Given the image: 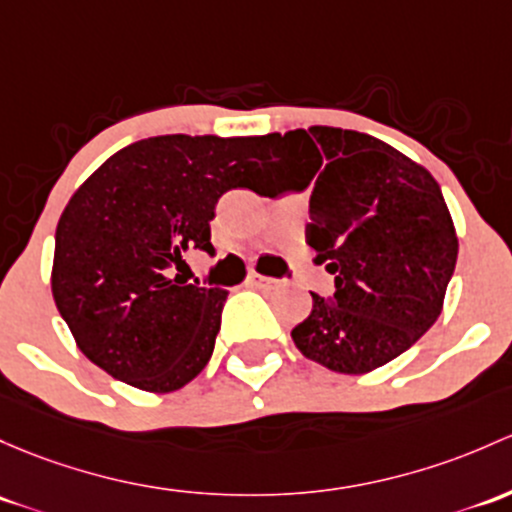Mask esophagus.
<instances>
[{
  "instance_id": "obj_1",
  "label": "esophagus",
  "mask_w": 512,
  "mask_h": 512,
  "mask_svg": "<svg viewBox=\"0 0 512 512\" xmlns=\"http://www.w3.org/2000/svg\"><path fill=\"white\" fill-rule=\"evenodd\" d=\"M245 284H247V287H252V289H267V287H272L274 279L272 277H265V274L250 272V274H247Z\"/></svg>"
}]
</instances>
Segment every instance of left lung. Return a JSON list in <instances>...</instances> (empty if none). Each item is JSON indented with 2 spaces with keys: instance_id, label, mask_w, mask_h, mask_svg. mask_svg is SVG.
Masks as SVG:
<instances>
[{
  "instance_id": "left-lung-1",
  "label": "left lung",
  "mask_w": 512,
  "mask_h": 512,
  "mask_svg": "<svg viewBox=\"0 0 512 512\" xmlns=\"http://www.w3.org/2000/svg\"><path fill=\"white\" fill-rule=\"evenodd\" d=\"M277 169L262 191L311 188L306 245L336 274L292 328L333 373L363 375L405 353L439 319L459 238L439 184L390 144L338 127L270 134ZM257 191V188H255Z\"/></svg>"
}]
</instances>
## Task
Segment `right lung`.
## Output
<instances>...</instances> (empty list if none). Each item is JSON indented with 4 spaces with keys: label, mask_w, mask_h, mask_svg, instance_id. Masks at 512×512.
<instances>
[{
    "label": "right lung",
    "mask_w": 512,
    "mask_h": 512,
    "mask_svg": "<svg viewBox=\"0 0 512 512\" xmlns=\"http://www.w3.org/2000/svg\"><path fill=\"white\" fill-rule=\"evenodd\" d=\"M267 137L164 134L112 154L63 208L51 292L75 343L115 380L174 392L211 360L228 292L181 277L213 255L215 203L274 176Z\"/></svg>",
    "instance_id": "1"
}]
</instances>
